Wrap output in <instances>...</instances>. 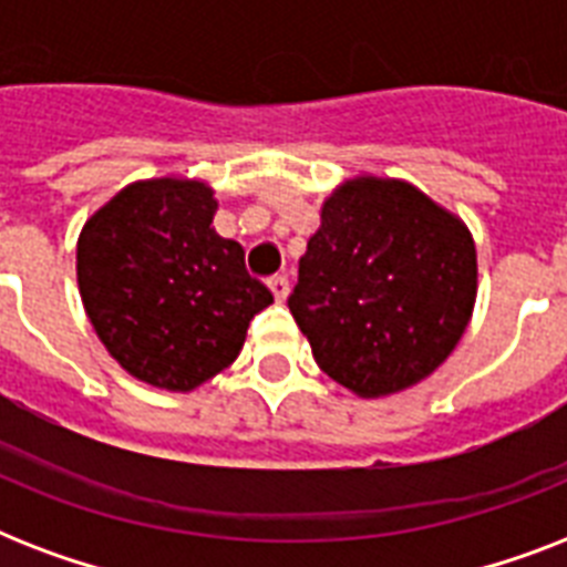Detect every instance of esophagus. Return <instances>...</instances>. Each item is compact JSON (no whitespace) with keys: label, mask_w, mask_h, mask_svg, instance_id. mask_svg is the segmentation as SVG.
<instances>
[{"label":"esophagus","mask_w":567,"mask_h":567,"mask_svg":"<svg viewBox=\"0 0 567 567\" xmlns=\"http://www.w3.org/2000/svg\"><path fill=\"white\" fill-rule=\"evenodd\" d=\"M267 288H270V293H274L276 302L288 300V291H291V288H288V279H285V276H274V279L267 282Z\"/></svg>","instance_id":"obj_1"}]
</instances>
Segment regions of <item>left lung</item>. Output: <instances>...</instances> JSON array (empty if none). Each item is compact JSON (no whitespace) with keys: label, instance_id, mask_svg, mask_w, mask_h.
<instances>
[{"label":"left lung","instance_id":"obj_1","mask_svg":"<svg viewBox=\"0 0 567 567\" xmlns=\"http://www.w3.org/2000/svg\"><path fill=\"white\" fill-rule=\"evenodd\" d=\"M474 302L465 220L412 182L359 173L320 205L288 306L320 371L377 400L439 371Z\"/></svg>","mask_w":567,"mask_h":567}]
</instances>
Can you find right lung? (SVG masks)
<instances>
[{"mask_svg":"<svg viewBox=\"0 0 567 567\" xmlns=\"http://www.w3.org/2000/svg\"><path fill=\"white\" fill-rule=\"evenodd\" d=\"M214 214L208 182L153 176L117 190L79 231L84 315L137 382L188 394L238 359L249 320L274 302L238 240L214 231Z\"/></svg>","mask_w":567,"mask_h":567,"instance_id":"add662e5","label":"right lung"}]
</instances>
